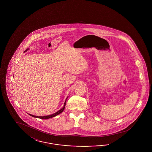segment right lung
<instances>
[{"label":"right lung","instance_id":"right-lung-1","mask_svg":"<svg viewBox=\"0 0 152 152\" xmlns=\"http://www.w3.org/2000/svg\"><path fill=\"white\" fill-rule=\"evenodd\" d=\"M27 50H28V49H27V50H26L24 52H26ZM67 97H67V98H66V101L64 102V106H63V107H62V109H61L58 111H57L55 113L52 114V115H47V116H35V115H31V114H28L29 115H31V116H33V117L39 118V119H50V118H53V117H55V116H57V115H59L64 110L65 105H66V100H67Z\"/></svg>","mask_w":152,"mask_h":152}]
</instances>
